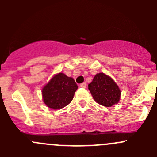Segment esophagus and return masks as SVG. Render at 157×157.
Wrapping results in <instances>:
<instances>
[{
    "mask_svg": "<svg viewBox=\"0 0 157 157\" xmlns=\"http://www.w3.org/2000/svg\"><path fill=\"white\" fill-rule=\"evenodd\" d=\"M80 87H82V88H86V82H84V83H80Z\"/></svg>",
    "mask_w": 157,
    "mask_h": 157,
    "instance_id": "obj_1",
    "label": "esophagus"
}]
</instances>
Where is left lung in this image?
<instances>
[{
    "instance_id": "1",
    "label": "left lung",
    "mask_w": 157,
    "mask_h": 157,
    "mask_svg": "<svg viewBox=\"0 0 157 157\" xmlns=\"http://www.w3.org/2000/svg\"><path fill=\"white\" fill-rule=\"evenodd\" d=\"M88 89L95 101L103 106L111 107L119 102L121 90L115 82L103 73L95 76Z\"/></svg>"
}]
</instances>
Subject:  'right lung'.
I'll list each match as a JSON object with an SVG mask.
<instances>
[{
	"label": "right lung",
	"instance_id": "1",
	"mask_svg": "<svg viewBox=\"0 0 157 157\" xmlns=\"http://www.w3.org/2000/svg\"><path fill=\"white\" fill-rule=\"evenodd\" d=\"M77 88L74 79L59 73L54 76L42 89L44 102L51 109L64 108L72 101Z\"/></svg>",
	"mask_w": 157,
	"mask_h": 157
}]
</instances>
